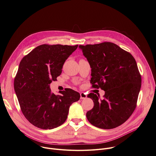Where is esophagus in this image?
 Returning a JSON list of instances; mask_svg holds the SVG:
<instances>
[{
	"mask_svg": "<svg viewBox=\"0 0 156 156\" xmlns=\"http://www.w3.org/2000/svg\"><path fill=\"white\" fill-rule=\"evenodd\" d=\"M87 95L84 93H80V99H85L87 98Z\"/></svg>",
	"mask_w": 156,
	"mask_h": 156,
	"instance_id": "esophagus-1",
	"label": "esophagus"
}]
</instances>
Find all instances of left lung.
Here are the masks:
<instances>
[{
    "mask_svg": "<svg viewBox=\"0 0 156 156\" xmlns=\"http://www.w3.org/2000/svg\"><path fill=\"white\" fill-rule=\"evenodd\" d=\"M79 48L91 68L92 87L105 91L102 99L96 94H88L94 107L87 112V119L104 129L121 125L133 112L141 88V76L135 58L110 42Z\"/></svg>",
    "mask_w": 156,
    "mask_h": 156,
    "instance_id": "8db88e82",
    "label": "left lung"
}]
</instances>
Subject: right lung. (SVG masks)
<instances>
[{
  "label": "right lung",
  "mask_w": 156,
  "mask_h": 156,
  "mask_svg": "<svg viewBox=\"0 0 156 156\" xmlns=\"http://www.w3.org/2000/svg\"><path fill=\"white\" fill-rule=\"evenodd\" d=\"M78 45L42 44L21 61L15 79L14 88L20 107L26 119L35 126L52 129L66 121L71 105L80 99L72 90L55 94L50 84L57 80L66 60Z\"/></svg>",
  "instance_id": "right-lung-1"
}]
</instances>
